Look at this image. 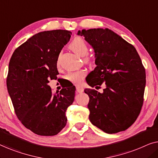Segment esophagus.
Listing matches in <instances>:
<instances>
[{
  "label": "esophagus",
  "mask_w": 158,
  "mask_h": 158,
  "mask_svg": "<svg viewBox=\"0 0 158 158\" xmlns=\"http://www.w3.org/2000/svg\"><path fill=\"white\" fill-rule=\"evenodd\" d=\"M83 88L82 87V86H80V85H77L76 86V90L77 93H83Z\"/></svg>",
  "instance_id": "1"
}]
</instances>
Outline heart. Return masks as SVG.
Here are the masks:
<instances>
[{
  "label": "heart",
  "instance_id": "obj_1",
  "mask_svg": "<svg viewBox=\"0 0 158 158\" xmlns=\"http://www.w3.org/2000/svg\"><path fill=\"white\" fill-rule=\"evenodd\" d=\"M70 48L77 55L81 56V57L87 55L88 52V45L83 39L81 37H77L75 40H73L70 44ZM86 60H88V58L86 57ZM85 75L86 72L85 70H79L76 71V72L70 73L67 77L69 81H72L73 83H80L82 81V80L85 77Z\"/></svg>",
  "mask_w": 158,
  "mask_h": 158
}]
</instances>
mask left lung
Returning <instances> with one entry per match:
<instances>
[{
  "label": "left lung",
  "instance_id": "left-lung-1",
  "mask_svg": "<svg viewBox=\"0 0 158 158\" xmlns=\"http://www.w3.org/2000/svg\"><path fill=\"white\" fill-rule=\"evenodd\" d=\"M93 47L96 67L88 75L91 87L106 85L103 93L86 88L92 124L108 134L124 131L135 122L143 104L146 74L133 45L109 29H83Z\"/></svg>",
  "mask_w": 158,
  "mask_h": 158
}]
</instances>
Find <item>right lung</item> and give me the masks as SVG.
Returning <instances> with one entry per match:
<instances>
[{
  "mask_svg": "<svg viewBox=\"0 0 158 158\" xmlns=\"http://www.w3.org/2000/svg\"><path fill=\"white\" fill-rule=\"evenodd\" d=\"M70 36L67 30L40 32L19 46L10 60L6 84L15 112L23 126L38 135H57L74 101L75 86L53 95L48 84L57 78L58 57Z\"/></svg>",
  "mask_w": 158,
  "mask_h": 158,
  "instance_id": "1",
  "label": "right lung"
}]
</instances>
